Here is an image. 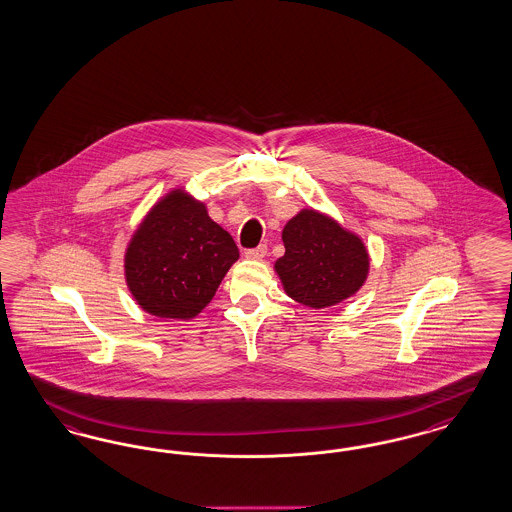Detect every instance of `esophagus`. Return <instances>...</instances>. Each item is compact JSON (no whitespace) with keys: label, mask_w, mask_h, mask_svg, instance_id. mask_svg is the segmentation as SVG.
Instances as JSON below:
<instances>
[{"label":"esophagus","mask_w":512,"mask_h":512,"mask_svg":"<svg viewBox=\"0 0 512 512\" xmlns=\"http://www.w3.org/2000/svg\"><path fill=\"white\" fill-rule=\"evenodd\" d=\"M266 246L261 244V246H257V248L246 249V259H253V261H259V259H263L264 255H266Z\"/></svg>","instance_id":"1"}]
</instances>
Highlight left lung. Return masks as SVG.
I'll list each match as a JSON object with an SVG mask.
<instances>
[{"label":"left lung","instance_id":"left-lung-1","mask_svg":"<svg viewBox=\"0 0 512 512\" xmlns=\"http://www.w3.org/2000/svg\"><path fill=\"white\" fill-rule=\"evenodd\" d=\"M285 255L276 272L285 293L308 308H328L364 285L370 257L357 234L315 210H302L283 229Z\"/></svg>","mask_w":512,"mask_h":512}]
</instances>
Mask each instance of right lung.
I'll return each instance as SVG.
<instances>
[{"instance_id": "obj_1", "label": "right lung", "mask_w": 512, "mask_h": 512, "mask_svg": "<svg viewBox=\"0 0 512 512\" xmlns=\"http://www.w3.org/2000/svg\"><path fill=\"white\" fill-rule=\"evenodd\" d=\"M240 257L233 236L182 189L157 202L125 253V281L144 311L191 319Z\"/></svg>"}]
</instances>
